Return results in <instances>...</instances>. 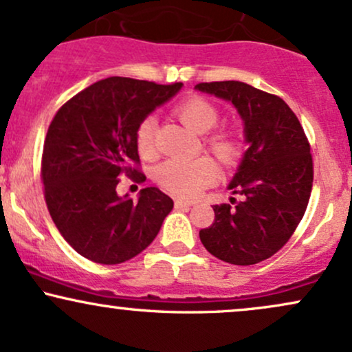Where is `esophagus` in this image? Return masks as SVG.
<instances>
[{"instance_id": "obj_1", "label": "esophagus", "mask_w": 352, "mask_h": 352, "mask_svg": "<svg viewBox=\"0 0 352 352\" xmlns=\"http://www.w3.org/2000/svg\"><path fill=\"white\" fill-rule=\"evenodd\" d=\"M193 201H188V200H175V208H188L192 207Z\"/></svg>"}]
</instances>
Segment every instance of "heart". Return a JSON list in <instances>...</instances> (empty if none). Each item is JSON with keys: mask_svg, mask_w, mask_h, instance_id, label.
Segmentation results:
<instances>
[{"mask_svg": "<svg viewBox=\"0 0 352 352\" xmlns=\"http://www.w3.org/2000/svg\"><path fill=\"white\" fill-rule=\"evenodd\" d=\"M179 119L197 134H207L220 120V112L207 99L193 96L182 100L175 107ZM155 119L145 117L137 125L135 147L144 159L155 155ZM205 148L225 168H232L240 164L245 153L243 137L232 129H220L205 137ZM157 184L172 195L180 199H193L204 188L215 184L218 177L217 164L210 157H195V159H170L165 160L155 168Z\"/></svg>", "mask_w": 352, "mask_h": 352, "instance_id": "b5f03b06", "label": "heart"}]
</instances>
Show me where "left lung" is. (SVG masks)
I'll list each match as a JSON object with an SVG mask.
<instances>
[{
    "label": "left lung",
    "instance_id": "8db88e82",
    "mask_svg": "<svg viewBox=\"0 0 352 352\" xmlns=\"http://www.w3.org/2000/svg\"><path fill=\"white\" fill-rule=\"evenodd\" d=\"M201 92L230 100L245 122L250 144L228 185L243 200L213 205L215 220L200 240L218 260L260 263L288 243L308 207L313 157L300 120L278 96L240 82H200Z\"/></svg>",
    "mask_w": 352,
    "mask_h": 352
}]
</instances>
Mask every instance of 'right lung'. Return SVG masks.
Masks as SVG:
<instances>
[{
	"label": "right lung",
	"instance_id": "1",
	"mask_svg": "<svg viewBox=\"0 0 352 352\" xmlns=\"http://www.w3.org/2000/svg\"><path fill=\"white\" fill-rule=\"evenodd\" d=\"M182 87L107 78L63 104L44 139L41 179L50 215L64 240L100 265L131 260L152 243L173 201L162 190L120 199V177L144 182L135 131Z\"/></svg>",
	"mask_w": 352,
	"mask_h": 352
}]
</instances>
